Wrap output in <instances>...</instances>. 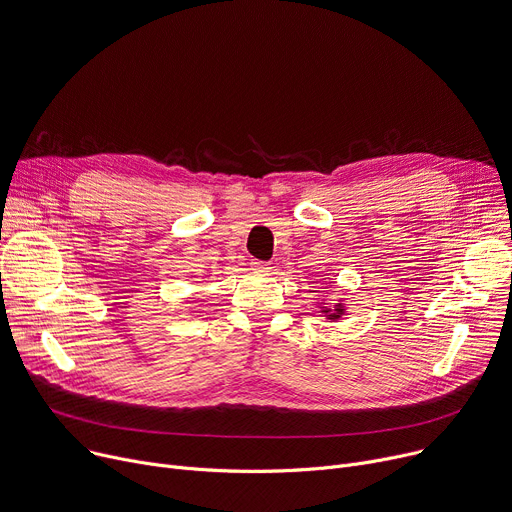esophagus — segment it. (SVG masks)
Masks as SVG:
<instances>
[{
  "mask_svg": "<svg viewBox=\"0 0 512 512\" xmlns=\"http://www.w3.org/2000/svg\"><path fill=\"white\" fill-rule=\"evenodd\" d=\"M251 267L255 269V271H259V273H267L271 267H269V263L267 261H261V259H253L251 261Z\"/></svg>",
  "mask_w": 512,
  "mask_h": 512,
  "instance_id": "1",
  "label": "esophagus"
}]
</instances>
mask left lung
Instances as JSON below:
<instances>
[{"label":"left lung","instance_id":"obj_1","mask_svg":"<svg viewBox=\"0 0 512 512\" xmlns=\"http://www.w3.org/2000/svg\"><path fill=\"white\" fill-rule=\"evenodd\" d=\"M324 312H329V310H324ZM341 314H343V306L339 304V306L333 310V314H329V316H331V318H339Z\"/></svg>","mask_w":512,"mask_h":512}]
</instances>
